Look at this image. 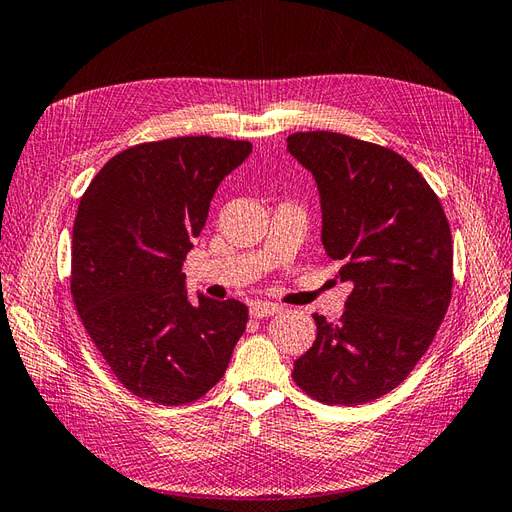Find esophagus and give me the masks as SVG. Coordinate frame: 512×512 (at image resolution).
Masks as SVG:
<instances>
[{"mask_svg": "<svg viewBox=\"0 0 512 512\" xmlns=\"http://www.w3.org/2000/svg\"><path fill=\"white\" fill-rule=\"evenodd\" d=\"M279 312H281V307L277 303H270V301H257L251 305L253 318H268V316H275Z\"/></svg>", "mask_w": 512, "mask_h": 512, "instance_id": "1", "label": "esophagus"}]
</instances>
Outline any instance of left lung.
I'll use <instances>...</instances> for the list:
<instances>
[{"instance_id":"left-lung-1","label":"left lung","mask_w":512,"mask_h":512,"mask_svg":"<svg viewBox=\"0 0 512 512\" xmlns=\"http://www.w3.org/2000/svg\"><path fill=\"white\" fill-rule=\"evenodd\" d=\"M288 152L316 178L323 246L351 281L340 320L314 314L316 340L292 379L327 406H362L395 390L430 347L454 285L441 200L395 150L312 130Z\"/></svg>"}]
</instances>
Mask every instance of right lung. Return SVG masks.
<instances>
[{
	"mask_svg": "<svg viewBox=\"0 0 512 512\" xmlns=\"http://www.w3.org/2000/svg\"><path fill=\"white\" fill-rule=\"evenodd\" d=\"M251 141L174 137L115 154L82 194L71 237V296L89 338L133 395L198 401L244 334L240 301L187 299L183 261L220 181Z\"/></svg>",
	"mask_w": 512,
	"mask_h": 512,
	"instance_id": "add662e5",
	"label": "right lung"
}]
</instances>
